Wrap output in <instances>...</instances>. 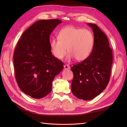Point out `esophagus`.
<instances>
[{
  "label": "esophagus",
  "instance_id": "34e87169",
  "mask_svg": "<svg viewBox=\"0 0 127 127\" xmlns=\"http://www.w3.org/2000/svg\"><path fill=\"white\" fill-rule=\"evenodd\" d=\"M64 70H67V69H69V66L67 64H64Z\"/></svg>",
  "mask_w": 127,
  "mask_h": 127
}]
</instances>
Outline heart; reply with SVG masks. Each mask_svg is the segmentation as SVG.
<instances>
[{
    "label": "heart",
    "instance_id": "1",
    "mask_svg": "<svg viewBox=\"0 0 127 127\" xmlns=\"http://www.w3.org/2000/svg\"><path fill=\"white\" fill-rule=\"evenodd\" d=\"M94 43V36L90 31L67 26L60 31L58 39L50 41V48L52 55L58 59L65 56L67 48L69 60L74 58L76 61H82L90 55Z\"/></svg>",
    "mask_w": 127,
    "mask_h": 127
}]
</instances>
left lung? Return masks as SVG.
Listing matches in <instances>:
<instances>
[{
  "label": "left lung",
  "mask_w": 127,
  "mask_h": 127,
  "mask_svg": "<svg viewBox=\"0 0 127 127\" xmlns=\"http://www.w3.org/2000/svg\"><path fill=\"white\" fill-rule=\"evenodd\" d=\"M87 25L94 33L93 50L85 60L70 68L74 74L72 93L85 101L94 98L105 89L110 80L113 61L112 51L105 34L95 24Z\"/></svg>",
  "instance_id": "obj_1"
}]
</instances>
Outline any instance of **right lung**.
I'll list each match as a JSON object with an SVG mask.
<instances>
[{"label":"right lung","instance_id":"1","mask_svg":"<svg viewBox=\"0 0 127 127\" xmlns=\"http://www.w3.org/2000/svg\"><path fill=\"white\" fill-rule=\"evenodd\" d=\"M62 22L58 19L36 22L23 33L14 53L16 82L21 90L34 98L44 97L52 90L55 76L64 68L53 56L50 35Z\"/></svg>","mask_w":127,"mask_h":127}]
</instances>
